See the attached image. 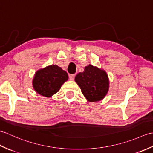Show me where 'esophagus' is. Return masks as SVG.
Wrapping results in <instances>:
<instances>
[{"label": "esophagus", "mask_w": 153, "mask_h": 153, "mask_svg": "<svg viewBox=\"0 0 153 153\" xmlns=\"http://www.w3.org/2000/svg\"><path fill=\"white\" fill-rule=\"evenodd\" d=\"M74 77H75V75L74 74H70V76H69V78L71 81L74 79Z\"/></svg>", "instance_id": "34e87169"}]
</instances>
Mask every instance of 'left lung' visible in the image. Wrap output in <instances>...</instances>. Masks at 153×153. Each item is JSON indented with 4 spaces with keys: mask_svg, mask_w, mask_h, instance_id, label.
Segmentation results:
<instances>
[{
    "mask_svg": "<svg viewBox=\"0 0 153 153\" xmlns=\"http://www.w3.org/2000/svg\"><path fill=\"white\" fill-rule=\"evenodd\" d=\"M82 92L89 102L102 100L108 91V76L102 70L89 64L75 77Z\"/></svg>",
    "mask_w": 153,
    "mask_h": 153,
    "instance_id": "1",
    "label": "left lung"
}]
</instances>
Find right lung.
Listing matches in <instances>:
<instances>
[{
  "label": "right lung",
  "instance_id": "right-lung-1",
  "mask_svg": "<svg viewBox=\"0 0 153 153\" xmlns=\"http://www.w3.org/2000/svg\"><path fill=\"white\" fill-rule=\"evenodd\" d=\"M68 79L66 71L56 65H51L37 71L33 80V88L39 95L50 97L59 91Z\"/></svg>",
  "mask_w": 153,
  "mask_h": 153
}]
</instances>
